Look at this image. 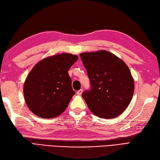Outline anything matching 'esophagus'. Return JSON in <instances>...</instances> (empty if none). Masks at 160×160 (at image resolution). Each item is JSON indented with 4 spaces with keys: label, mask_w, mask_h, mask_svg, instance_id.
Masks as SVG:
<instances>
[{
    "label": "esophagus",
    "mask_w": 160,
    "mask_h": 160,
    "mask_svg": "<svg viewBox=\"0 0 160 160\" xmlns=\"http://www.w3.org/2000/svg\"><path fill=\"white\" fill-rule=\"evenodd\" d=\"M82 92H83V89H81V90H78V91L77 92V94L78 95H80V94H82Z\"/></svg>",
    "instance_id": "34e87169"
}]
</instances>
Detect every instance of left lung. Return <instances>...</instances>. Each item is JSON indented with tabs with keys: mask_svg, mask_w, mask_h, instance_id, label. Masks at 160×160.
<instances>
[{
	"mask_svg": "<svg viewBox=\"0 0 160 160\" xmlns=\"http://www.w3.org/2000/svg\"><path fill=\"white\" fill-rule=\"evenodd\" d=\"M90 79V90L82 97L90 111L102 118L118 116L128 107L134 91L130 70L122 59L107 51L79 55Z\"/></svg>",
	"mask_w": 160,
	"mask_h": 160,
	"instance_id": "1",
	"label": "left lung"
}]
</instances>
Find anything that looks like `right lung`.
I'll return each mask as SVG.
<instances>
[{
	"label": "right lung",
	"mask_w": 160,
	"mask_h": 160,
	"mask_svg": "<svg viewBox=\"0 0 160 160\" xmlns=\"http://www.w3.org/2000/svg\"><path fill=\"white\" fill-rule=\"evenodd\" d=\"M78 59L70 53L48 57L39 62L27 76L24 96L28 108L43 118L58 116L75 94L68 71Z\"/></svg>",
	"instance_id": "1"
}]
</instances>
